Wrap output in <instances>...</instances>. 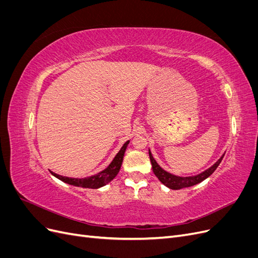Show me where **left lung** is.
Instances as JSON below:
<instances>
[{"instance_id": "8db88e82", "label": "left lung", "mask_w": 258, "mask_h": 258, "mask_svg": "<svg viewBox=\"0 0 258 258\" xmlns=\"http://www.w3.org/2000/svg\"><path fill=\"white\" fill-rule=\"evenodd\" d=\"M148 154H150V159L152 162V167H153V171H154L155 175L158 177V179L163 185L169 187L170 189H182V188H185V187H190V186L196 185L202 181H205L207 177H209L216 170V168L221 163L224 155H225L224 154L212 167H210L209 169L204 171V172H201V173H199L197 175H194V176H178V175H174L170 172H167L166 170H163L158 165L157 161L154 159L150 150H148Z\"/></svg>"}]
</instances>
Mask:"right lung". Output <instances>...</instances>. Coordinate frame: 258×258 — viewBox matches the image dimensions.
I'll use <instances>...</instances> for the list:
<instances>
[{
    "label": "right lung",
    "mask_w": 258,
    "mask_h": 258,
    "mask_svg": "<svg viewBox=\"0 0 258 258\" xmlns=\"http://www.w3.org/2000/svg\"><path fill=\"white\" fill-rule=\"evenodd\" d=\"M130 141H127L122 145V147L120 148V151L117 153V155L114 157L113 161L108 165V167L104 170L101 171L98 174L91 175L88 177H84V178H74V177H68V176H62L59 175L57 173H53L52 171H50L51 174L53 176H56L57 178H59L60 181L64 182L67 184L73 185V186H77V187H84V188H100L104 185H106L107 183H110L112 179L118 174L121 163H122V159H123V155L124 152H126V148L128 146Z\"/></svg>",
    "instance_id": "add662e5"
}]
</instances>
